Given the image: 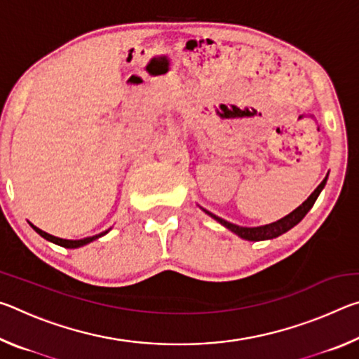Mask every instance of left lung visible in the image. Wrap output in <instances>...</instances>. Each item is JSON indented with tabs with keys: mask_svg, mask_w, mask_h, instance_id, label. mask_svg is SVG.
<instances>
[{
	"mask_svg": "<svg viewBox=\"0 0 359 359\" xmlns=\"http://www.w3.org/2000/svg\"><path fill=\"white\" fill-rule=\"evenodd\" d=\"M326 180H327V175L323 179V182L315 188L313 193L309 196L306 201H304L299 208H296L291 214L285 215L280 220H277L274 223H269V224H263V226H253V228H248V226H239V224H234V223H229L226 220H223V218L217 217L215 214H212V212L205 210L204 208H201L205 214L210 215L214 220H217L220 224H223L224 228H228L231 233H234L236 236H239L241 239H245V241H252V242H258V241H271V239H276L278 236H282L290 231L293 226H296L297 223H299L304 217L307 215V212L313 208L315 201H317L318 194L323 190L325 185H326Z\"/></svg>",
	"mask_w": 359,
	"mask_h": 359,
	"instance_id": "1",
	"label": "left lung"
}]
</instances>
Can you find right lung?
<instances>
[{"label":"right lung","mask_w":359,"mask_h":359,"mask_svg":"<svg viewBox=\"0 0 359 359\" xmlns=\"http://www.w3.org/2000/svg\"><path fill=\"white\" fill-rule=\"evenodd\" d=\"M29 226H32V228L36 231V233H38V234L41 236V238H44L46 241L53 242V244H57V245H60V247H65V248H79V247H82V245H87V244H90V242L100 239L101 236L107 234L109 231L112 229V228H109V229L102 231V233L96 234V236H90V238H83V239H77V241H71V239H62V238H57V236L48 234V233H46V231H42V229H39L38 226H34L33 223H29Z\"/></svg>","instance_id":"obj_1"}]
</instances>
